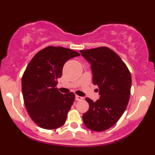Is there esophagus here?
<instances>
[{
    "mask_svg": "<svg viewBox=\"0 0 155 155\" xmlns=\"http://www.w3.org/2000/svg\"><path fill=\"white\" fill-rule=\"evenodd\" d=\"M83 99L82 97H81V96H79V95H76L75 96V100L76 101H81Z\"/></svg>",
    "mask_w": 155,
    "mask_h": 155,
    "instance_id": "obj_1",
    "label": "esophagus"
}]
</instances>
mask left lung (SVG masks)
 <instances>
[{
    "mask_svg": "<svg viewBox=\"0 0 155 155\" xmlns=\"http://www.w3.org/2000/svg\"><path fill=\"white\" fill-rule=\"evenodd\" d=\"M91 65L92 82L98 86L100 98L95 102L87 97L90 108L83 114L85 126L101 132L112 127L120 119L128 104L131 75L117 53L108 47L80 51Z\"/></svg>",
    "mask_w": 155,
    "mask_h": 155,
    "instance_id": "left-lung-1",
    "label": "left lung"
}]
</instances>
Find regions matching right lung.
Instances as JSON below:
<instances>
[{
  "instance_id": "obj_1",
  "label": "right lung",
  "mask_w": 155,
  "mask_h": 155,
  "mask_svg": "<svg viewBox=\"0 0 155 155\" xmlns=\"http://www.w3.org/2000/svg\"><path fill=\"white\" fill-rule=\"evenodd\" d=\"M77 51L61 47H47L39 51L27 66L22 78L26 110L41 128L54 130L63 125L74 104L73 92L62 94L56 87L65 62L79 56Z\"/></svg>"
}]
</instances>
